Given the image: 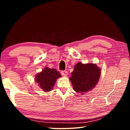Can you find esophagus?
<instances>
[{
    "label": "esophagus",
    "mask_w": 130,
    "mask_h": 130,
    "mask_svg": "<svg viewBox=\"0 0 130 130\" xmlns=\"http://www.w3.org/2000/svg\"><path fill=\"white\" fill-rule=\"evenodd\" d=\"M61 74L62 76H67L68 75V71H61Z\"/></svg>",
    "instance_id": "1"
}]
</instances>
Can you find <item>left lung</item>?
<instances>
[{
  "label": "left lung",
  "instance_id": "obj_1",
  "mask_svg": "<svg viewBox=\"0 0 130 130\" xmlns=\"http://www.w3.org/2000/svg\"><path fill=\"white\" fill-rule=\"evenodd\" d=\"M101 69L93 63H77L69 79L75 92L83 94L93 89L98 83Z\"/></svg>",
  "mask_w": 130,
  "mask_h": 130
}]
</instances>
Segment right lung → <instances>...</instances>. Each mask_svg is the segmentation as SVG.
I'll return each instance as SVG.
<instances>
[{
	"label": "right lung",
	"mask_w": 130,
	"mask_h": 130,
	"mask_svg": "<svg viewBox=\"0 0 130 130\" xmlns=\"http://www.w3.org/2000/svg\"><path fill=\"white\" fill-rule=\"evenodd\" d=\"M61 76L56 69L45 68L35 76V81L43 91L47 92L52 90L56 80Z\"/></svg>",
	"instance_id": "obj_1"
}]
</instances>
